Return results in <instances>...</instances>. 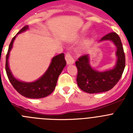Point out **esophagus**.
Listing matches in <instances>:
<instances>
[{"label": "esophagus", "instance_id": "esophagus-1", "mask_svg": "<svg viewBox=\"0 0 133 133\" xmlns=\"http://www.w3.org/2000/svg\"><path fill=\"white\" fill-rule=\"evenodd\" d=\"M65 60L66 61V63L68 64H71L74 63V59L72 58V56H71L70 53H66L65 55Z\"/></svg>", "mask_w": 133, "mask_h": 133}]
</instances>
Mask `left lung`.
Listing matches in <instances>:
<instances>
[{"label": "left lung", "instance_id": "8db88e82", "mask_svg": "<svg viewBox=\"0 0 133 133\" xmlns=\"http://www.w3.org/2000/svg\"><path fill=\"white\" fill-rule=\"evenodd\" d=\"M111 41L117 46V63L112 69L98 72L89 64V55L81 56L76 61L78 70L77 82L78 87L88 93L106 92L116 85L125 67V55L121 38L116 32H110L103 36L100 41Z\"/></svg>", "mask_w": 133, "mask_h": 133}]
</instances>
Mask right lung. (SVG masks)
Returning a JSON list of instances; mask_svg holds the SVG:
<instances>
[{
	"label": "right lung",
	"instance_id": "obj_1",
	"mask_svg": "<svg viewBox=\"0 0 133 133\" xmlns=\"http://www.w3.org/2000/svg\"><path fill=\"white\" fill-rule=\"evenodd\" d=\"M28 29V26H24L12 39L6 56V72L12 85L21 95L30 98H44L53 92L56 87L58 76L66 66V63L64 59V54L61 53L52 58L47 70L37 81L32 83H26L18 81L15 78L9 66V54L17 35L25 31Z\"/></svg>",
	"mask_w": 133,
	"mask_h": 133
}]
</instances>
